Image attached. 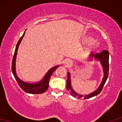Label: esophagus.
<instances>
[{"mask_svg":"<svg viewBox=\"0 0 122 122\" xmlns=\"http://www.w3.org/2000/svg\"><path fill=\"white\" fill-rule=\"evenodd\" d=\"M66 63L68 64V66H72V64H73V62H72L71 60L68 59L66 60Z\"/></svg>","mask_w":122,"mask_h":122,"instance_id":"esophagus-1","label":"esophagus"}]
</instances>
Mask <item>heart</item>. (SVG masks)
<instances>
[{
  "label": "heart",
  "mask_w": 122,
  "mask_h": 122,
  "mask_svg": "<svg viewBox=\"0 0 122 122\" xmlns=\"http://www.w3.org/2000/svg\"><path fill=\"white\" fill-rule=\"evenodd\" d=\"M94 41V39L91 37H86L85 38L84 40V43H89V46H88V50L89 51L94 50L95 49H97L99 46L98 43Z\"/></svg>",
  "instance_id": "1"
}]
</instances>
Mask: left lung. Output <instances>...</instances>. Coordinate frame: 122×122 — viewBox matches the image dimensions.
I'll return each mask as SVG.
<instances>
[{"mask_svg": "<svg viewBox=\"0 0 122 122\" xmlns=\"http://www.w3.org/2000/svg\"><path fill=\"white\" fill-rule=\"evenodd\" d=\"M89 56L90 58L87 59L88 61H91L94 58V59H95L96 60L99 61L101 64V66H102L103 72H104V76H103L102 81L101 82L99 86L94 92L90 93L89 94L87 95L80 94L75 91L73 87H72L71 85L70 73L68 72V79L66 80V89L68 91H69L70 94L74 97H77V98L83 97L84 99H86V98H91L98 95L102 91L103 87L107 80L108 76V71H109V52H108V51L107 50H104L100 53H97L95 54L94 53H91Z\"/></svg>", "mask_w": 122, "mask_h": 122, "instance_id": "left-lung-1", "label": "left lung"}]
</instances>
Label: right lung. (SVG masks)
Listing matches in <instances>:
<instances>
[{"label": "right lung", "mask_w": 122, "mask_h": 122, "mask_svg": "<svg viewBox=\"0 0 122 122\" xmlns=\"http://www.w3.org/2000/svg\"><path fill=\"white\" fill-rule=\"evenodd\" d=\"M25 34V32L24 33L22 37L20 38V39L18 41V42L17 44L16 47L15 51L14 58L12 59V66L11 70L15 78L18 82L19 86L25 92L29 94H41L46 91V90L49 87V80H50V77L52 74L53 73V72L59 66V65L54 66L52 68H51L49 70L46 72V73L44 76L43 79L41 81L37 82H33V83H29L25 82L23 80L20 79L19 77L18 76L16 71H15V61H16V57L17 55V52L19 46L20 42L22 39L23 37H24Z\"/></svg>", "instance_id": "right-lung-1"}]
</instances>
